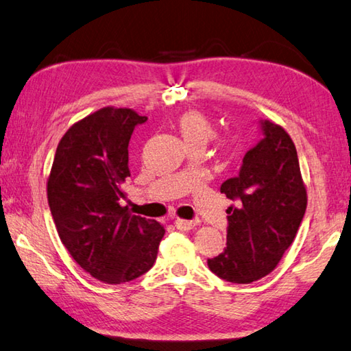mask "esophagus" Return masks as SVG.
Listing matches in <instances>:
<instances>
[{
    "label": "esophagus",
    "mask_w": 351,
    "mask_h": 351,
    "mask_svg": "<svg viewBox=\"0 0 351 351\" xmlns=\"http://www.w3.org/2000/svg\"><path fill=\"white\" fill-rule=\"evenodd\" d=\"M175 226H176L178 230H181V232H189V230H192V228L196 226V221L176 219V221H175Z\"/></svg>",
    "instance_id": "1"
}]
</instances>
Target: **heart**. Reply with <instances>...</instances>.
Wrapping results in <instances>:
<instances>
[{
  "label": "heart",
  "instance_id": "b5f03b06",
  "mask_svg": "<svg viewBox=\"0 0 351 351\" xmlns=\"http://www.w3.org/2000/svg\"><path fill=\"white\" fill-rule=\"evenodd\" d=\"M178 130H180L184 143L189 145H206L213 135V129L210 121L202 113L196 110L184 112L178 118Z\"/></svg>",
  "mask_w": 351,
  "mask_h": 351
}]
</instances>
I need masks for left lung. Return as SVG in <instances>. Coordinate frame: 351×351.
<instances>
[{
    "label": "left lung",
    "mask_w": 351,
    "mask_h": 351,
    "mask_svg": "<svg viewBox=\"0 0 351 351\" xmlns=\"http://www.w3.org/2000/svg\"><path fill=\"white\" fill-rule=\"evenodd\" d=\"M263 138L247 152L239 175L222 182L227 208V247L207 259L216 276L250 284L275 270L301 226L305 192L296 147L281 125L259 121Z\"/></svg>",
    "instance_id": "left-lung-1"
}]
</instances>
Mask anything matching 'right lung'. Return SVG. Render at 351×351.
<instances>
[{
	"mask_svg": "<svg viewBox=\"0 0 351 351\" xmlns=\"http://www.w3.org/2000/svg\"><path fill=\"white\" fill-rule=\"evenodd\" d=\"M147 121L132 109L104 107L78 121L56 147L47 199L61 242L93 278L123 284L149 271L164 227L129 213V141Z\"/></svg>",
	"mask_w": 351,
	"mask_h": 351,
	"instance_id": "add662e5",
	"label": "right lung"
}]
</instances>
